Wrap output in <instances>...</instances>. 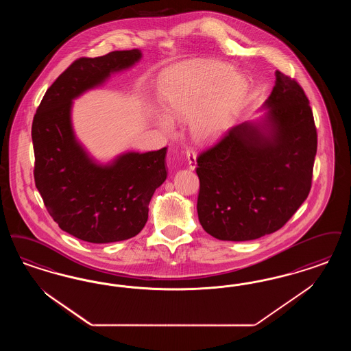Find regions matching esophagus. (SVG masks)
Returning <instances> with one entry per match:
<instances>
[{
  "label": "esophagus",
  "mask_w": 351,
  "mask_h": 351,
  "mask_svg": "<svg viewBox=\"0 0 351 351\" xmlns=\"http://www.w3.org/2000/svg\"><path fill=\"white\" fill-rule=\"evenodd\" d=\"M185 155H186V159H188L189 169H196V153L193 152V149H188V150H186V153H185Z\"/></svg>",
  "instance_id": "1"
}]
</instances>
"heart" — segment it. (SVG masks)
I'll return each instance as SVG.
<instances>
[{
    "label": "heart",
    "mask_w": 351,
    "mask_h": 351,
    "mask_svg": "<svg viewBox=\"0 0 351 351\" xmlns=\"http://www.w3.org/2000/svg\"><path fill=\"white\" fill-rule=\"evenodd\" d=\"M232 68L218 61H204L169 71L159 88L165 113L155 114L162 130L173 129L172 119H189L192 133L199 140L222 134L230 126L245 97L243 77L232 74Z\"/></svg>",
    "instance_id": "1"
}]
</instances>
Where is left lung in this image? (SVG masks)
I'll return each mask as SVG.
<instances>
[{
    "label": "left lung",
    "mask_w": 351,
    "mask_h": 351,
    "mask_svg": "<svg viewBox=\"0 0 351 351\" xmlns=\"http://www.w3.org/2000/svg\"><path fill=\"white\" fill-rule=\"evenodd\" d=\"M265 116L241 123L197 158L199 223L219 240L280 230L311 191L317 133L300 84L276 71Z\"/></svg>",
    "instance_id": "1"
}]
</instances>
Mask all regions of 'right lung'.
<instances>
[{
	"label": "right lung",
	"instance_id": "1",
	"mask_svg": "<svg viewBox=\"0 0 351 351\" xmlns=\"http://www.w3.org/2000/svg\"><path fill=\"white\" fill-rule=\"evenodd\" d=\"M141 57L140 49H130L75 60L47 90L34 116L35 185L58 227L87 243L136 237L147 222L155 189L167 178V147L142 154L129 152L99 165L71 126L73 100Z\"/></svg>",
	"mask_w": 351,
	"mask_h": 351
}]
</instances>
